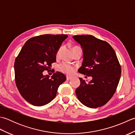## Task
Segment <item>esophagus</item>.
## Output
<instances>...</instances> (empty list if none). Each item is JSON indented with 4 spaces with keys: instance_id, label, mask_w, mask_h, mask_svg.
<instances>
[{
    "instance_id": "obj_1",
    "label": "esophagus",
    "mask_w": 135,
    "mask_h": 135,
    "mask_svg": "<svg viewBox=\"0 0 135 135\" xmlns=\"http://www.w3.org/2000/svg\"><path fill=\"white\" fill-rule=\"evenodd\" d=\"M72 79V77L71 76H67V80H68V81H69V80Z\"/></svg>"
}]
</instances>
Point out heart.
Listing matches in <instances>:
<instances>
[{
  "instance_id": "obj_1",
  "label": "heart",
  "mask_w": 135,
  "mask_h": 135,
  "mask_svg": "<svg viewBox=\"0 0 135 135\" xmlns=\"http://www.w3.org/2000/svg\"><path fill=\"white\" fill-rule=\"evenodd\" d=\"M79 49H81V48L78 46H74L72 47V50L73 51H74L75 50ZM60 50H61V48L59 49V50H58V51H57V54H56L57 57L59 56ZM59 70L61 71V72L64 73L66 74H68V75H71V74H73L74 72H75V69H76L75 67H74V66L68 64V63H67V62L61 63V64L59 65Z\"/></svg>"
}]
</instances>
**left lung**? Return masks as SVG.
I'll return each mask as SVG.
<instances>
[{
    "instance_id": "obj_1",
    "label": "left lung",
    "mask_w": 135,
    "mask_h": 135,
    "mask_svg": "<svg viewBox=\"0 0 135 135\" xmlns=\"http://www.w3.org/2000/svg\"><path fill=\"white\" fill-rule=\"evenodd\" d=\"M73 38L83 49V61L78 72L92 77L88 84L79 78L81 84L75 90L77 98L89 108L101 107L115 93L121 77V68L116 53L107 42L92 35Z\"/></svg>"
}]
</instances>
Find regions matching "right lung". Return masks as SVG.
Masks as SVG:
<instances>
[{
	"label": "right lung",
	"mask_w": 135,
	"mask_h": 135,
	"mask_svg": "<svg viewBox=\"0 0 135 135\" xmlns=\"http://www.w3.org/2000/svg\"><path fill=\"white\" fill-rule=\"evenodd\" d=\"M67 35H42L25 43L14 62L15 81L19 92L30 104L42 106L56 97L59 86L66 80L56 72L51 78L43 72L56 61V54Z\"/></svg>",
	"instance_id": "obj_1"
}]
</instances>
